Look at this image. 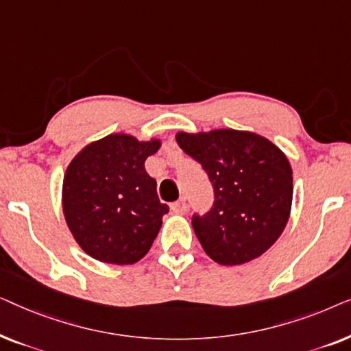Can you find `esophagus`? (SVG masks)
Listing matches in <instances>:
<instances>
[{"instance_id":"34e87169","label":"esophagus","mask_w":351,"mask_h":351,"mask_svg":"<svg viewBox=\"0 0 351 351\" xmlns=\"http://www.w3.org/2000/svg\"><path fill=\"white\" fill-rule=\"evenodd\" d=\"M186 209H189V206H186V201L184 198H180L179 201L171 204V210L174 214H185Z\"/></svg>"}]
</instances>
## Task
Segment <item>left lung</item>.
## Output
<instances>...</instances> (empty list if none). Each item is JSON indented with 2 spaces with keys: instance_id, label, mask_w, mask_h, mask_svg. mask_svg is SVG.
<instances>
[{
  "instance_id": "left-lung-1",
  "label": "left lung",
  "mask_w": 351,
  "mask_h": 351,
  "mask_svg": "<svg viewBox=\"0 0 351 351\" xmlns=\"http://www.w3.org/2000/svg\"><path fill=\"white\" fill-rule=\"evenodd\" d=\"M176 141L208 172L214 206L191 225L204 252L220 265L261 257L285 232L292 208V167L267 137L237 129L177 132Z\"/></svg>"
}]
</instances>
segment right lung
Segmentation results:
<instances>
[{"mask_svg":"<svg viewBox=\"0 0 351 351\" xmlns=\"http://www.w3.org/2000/svg\"><path fill=\"white\" fill-rule=\"evenodd\" d=\"M160 147V138L117 132L88 143L70 161L62 184L64 217L95 261L132 265L150 251L169 210L145 171V160Z\"/></svg>","mask_w":351,"mask_h":351,"instance_id":"add662e5","label":"right lung"}]
</instances>
